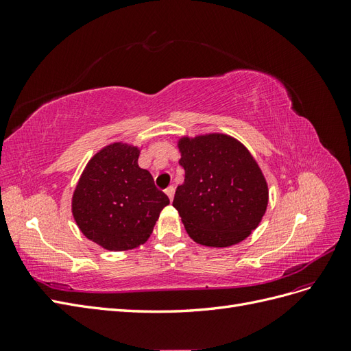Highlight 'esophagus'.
Here are the masks:
<instances>
[{"label": "esophagus", "mask_w": 351, "mask_h": 351, "mask_svg": "<svg viewBox=\"0 0 351 351\" xmlns=\"http://www.w3.org/2000/svg\"><path fill=\"white\" fill-rule=\"evenodd\" d=\"M165 193H167V196L169 197V200H173L174 193H176V189H174V186H168V187L165 189Z\"/></svg>", "instance_id": "esophagus-1"}]
</instances>
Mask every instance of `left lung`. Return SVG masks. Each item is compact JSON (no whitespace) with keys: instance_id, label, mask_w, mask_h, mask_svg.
<instances>
[{"instance_id":"1","label":"left lung","mask_w":351,"mask_h":351,"mask_svg":"<svg viewBox=\"0 0 351 351\" xmlns=\"http://www.w3.org/2000/svg\"><path fill=\"white\" fill-rule=\"evenodd\" d=\"M184 183L173 206L187 234L209 247H228L247 239L268 206V184L256 159L224 133L180 137Z\"/></svg>"}]
</instances>
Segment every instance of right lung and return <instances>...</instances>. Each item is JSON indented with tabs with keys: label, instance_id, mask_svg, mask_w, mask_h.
<instances>
[{
	"label": "right lung",
	"instance_id": "right-lung-1",
	"mask_svg": "<svg viewBox=\"0 0 351 351\" xmlns=\"http://www.w3.org/2000/svg\"><path fill=\"white\" fill-rule=\"evenodd\" d=\"M141 147L114 142L84 167L71 197V212L83 236L101 247H139L152 234L168 196L137 164Z\"/></svg>",
	"mask_w": 351,
	"mask_h": 351
}]
</instances>
